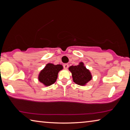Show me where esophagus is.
<instances>
[{"label": "esophagus", "instance_id": "esophagus-1", "mask_svg": "<svg viewBox=\"0 0 130 130\" xmlns=\"http://www.w3.org/2000/svg\"><path fill=\"white\" fill-rule=\"evenodd\" d=\"M63 66V68H64V69H68V67H69V65H68V63H65V64Z\"/></svg>", "mask_w": 130, "mask_h": 130}]
</instances>
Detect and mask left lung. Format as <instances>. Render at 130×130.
Instances as JSON below:
<instances>
[{"mask_svg": "<svg viewBox=\"0 0 130 130\" xmlns=\"http://www.w3.org/2000/svg\"><path fill=\"white\" fill-rule=\"evenodd\" d=\"M69 70L72 73L73 81L79 85H85L92 78L91 72L82 62L79 63L78 65L71 66L69 68Z\"/></svg>", "mask_w": 130, "mask_h": 130, "instance_id": "8db88e82", "label": "left lung"}]
</instances>
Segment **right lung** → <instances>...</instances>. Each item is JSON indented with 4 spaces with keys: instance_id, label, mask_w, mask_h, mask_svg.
I'll list each match as a JSON object with an SVG mask.
<instances>
[{
    "instance_id": "1",
    "label": "right lung",
    "mask_w": 130,
    "mask_h": 130,
    "mask_svg": "<svg viewBox=\"0 0 130 130\" xmlns=\"http://www.w3.org/2000/svg\"><path fill=\"white\" fill-rule=\"evenodd\" d=\"M63 69L62 65L47 63L41 70L38 76V80L45 86H50L56 81L58 72Z\"/></svg>"
}]
</instances>
